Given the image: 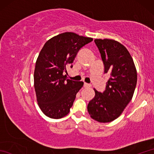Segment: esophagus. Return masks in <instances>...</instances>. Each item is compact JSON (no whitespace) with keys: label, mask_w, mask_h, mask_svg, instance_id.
<instances>
[{"label":"esophagus","mask_w":154,"mask_h":154,"mask_svg":"<svg viewBox=\"0 0 154 154\" xmlns=\"http://www.w3.org/2000/svg\"><path fill=\"white\" fill-rule=\"evenodd\" d=\"M91 87V85L86 83H84V87L85 88H88V87Z\"/></svg>","instance_id":"obj_1"}]
</instances>
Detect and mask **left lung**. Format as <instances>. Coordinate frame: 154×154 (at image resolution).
I'll return each mask as SVG.
<instances>
[{
    "mask_svg": "<svg viewBox=\"0 0 154 154\" xmlns=\"http://www.w3.org/2000/svg\"><path fill=\"white\" fill-rule=\"evenodd\" d=\"M100 53L104 73H109L103 93L94 90L95 96L88 104L87 110L93 119L110 122L116 119L132 100L137 83V71L129 51L119 42L95 39Z\"/></svg>",
    "mask_w": 154,
    "mask_h": 154,
    "instance_id": "1",
    "label": "left lung"
}]
</instances>
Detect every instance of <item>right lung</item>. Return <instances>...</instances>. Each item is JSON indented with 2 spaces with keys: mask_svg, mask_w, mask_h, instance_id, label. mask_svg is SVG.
<instances>
[{
  "mask_svg": "<svg viewBox=\"0 0 154 154\" xmlns=\"http://www.w3.org/2000/svg\"><path fill=\"white\" fill-rule=\"evenodd\" d=\"M93 40L65 32L45 42L35 62L34 75L38 104L45 116L59 119L69 112L83 82L66 79L63 72H67V65L73 63L80 49Z\"/></svg>",
  "mask_w": 154,
  "mask_h": 154,
  "instance_id": "right-lung-1",
  "label": "right lung"
}]
</instances>
